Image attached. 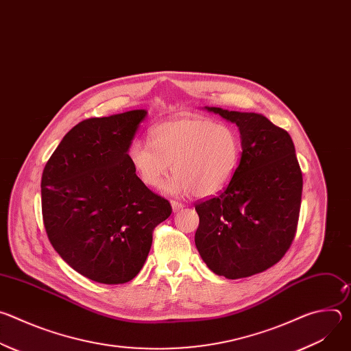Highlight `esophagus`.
<instances>
[{
  "label": "esophagus",
  "instance_id": "obj_1",
  "mask_svg": "<svg viewBox=\"0 0 351 351\" xmlns=\"http://www.w3.org/2000/svg\"><path fill=\"white\" fill-rule=\"evenodd\" d=\"M171 204H172V208H173V211H175V213H176V211H180V210H183V208H184V204H183V203H180V202H176V199H172Z\"/></svg>",
  "mask_w": 351,
  "mask_h": 351
}]
</instances>
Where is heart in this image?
I'll return each mask as SVG.
<instances>
[{
    "label": "heart",
    "instance_id": "obj_1",
    "mask_svg": "<svg viewBox=\"0 0 351 351\" xmlns=\"http://www.w3.org/2000/svg\"><path fill=\"white\" fill-rule=\"evenodd\" d=\"M152 143L136 138L128 158L141 182L160 189L171 172L176 175L169 190L198 198L221 193L233 179L241 138L226 125L204 117H182L158 123L149 132Z\"/></svg>",
    "mask_w": 351,
    "mask_h": 351
}]
</instances>
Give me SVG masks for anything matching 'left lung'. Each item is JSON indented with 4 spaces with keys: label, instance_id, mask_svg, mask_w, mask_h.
I'll use <instances>...</instances> for the list:
<instances>
[{
    "label": "left lung",
    "instance_id": "obj_1",
    "mask_svg": "<svg viewBox=\"0 0 351 351\" xmlns=\"http://www.w3.org/2000/svg\"><path fill=\"white\" fill-rule=\"evenodd\" d=\"M237 125L241 158L219 195L195 203V247L207 267L228 279L279 263L297 232L303 173L290 134L264 115L206 107Z\"/></svg>",
    "mask_w": 351,
    "mask_h": 351
}]
</instances>
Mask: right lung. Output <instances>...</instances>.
<instances>
[{
    "mask_svg": "<svg viewBox=\"0 0 351 351\" xmlns=\"http://www.w3.org/2000/svg\"><path fill=\"white\" fill-rule=\"evenodd\" d=\"M145 115L134 110L82 121L43 171L47 236L68 265L98 283L132 280L147 260L156 226L172 214L168 199L141 182L128 158Z\"/></svg>",
    "mask_w": 351,
    "mask_h": 351,
    "instance_id": "right-lung-1",
    "label": "right lung"
}]
</instances>
